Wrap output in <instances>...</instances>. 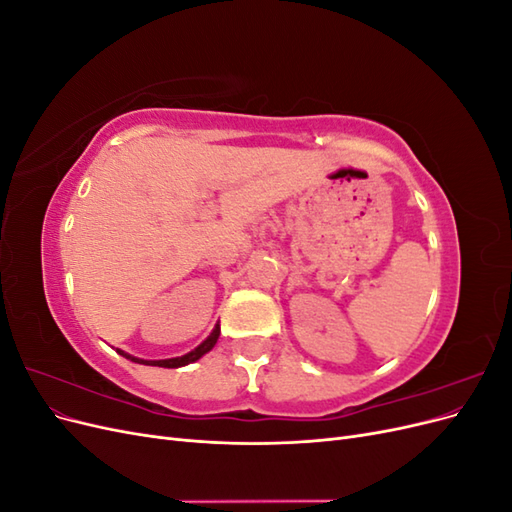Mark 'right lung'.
<instances>
[{
  "instance_id": "right-lung-1",
  "label": "right lung",
  "mask_w": 512,
  "mask_h": 512,
  "mask_svg": "<svg viewBox=\"0 0 512 512\" xmlns=\"http://www.w3.org/2000/svg\"><path fill=\"white\" fill-rule=\"evenodd\" d=\"M218 337H220V324L218 327H215L213 331H211V335L205 339L203 344L200 346H196L192 352H188V354H183V356H177V359H162V361H143V359H136V356H130V354H126L123 350H117L121 356H126V359H130V361H134V363H143V365H158V367H168V369H175V367H183V365H188V363H194V361H198L200 356L203 354H207L213 346H215V342H218Z\"/></svg>"
}]
</instances>
